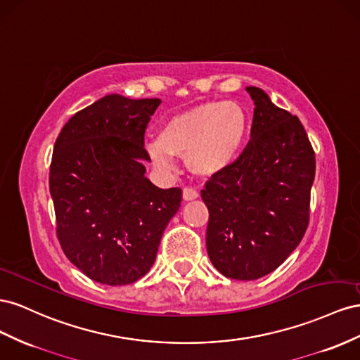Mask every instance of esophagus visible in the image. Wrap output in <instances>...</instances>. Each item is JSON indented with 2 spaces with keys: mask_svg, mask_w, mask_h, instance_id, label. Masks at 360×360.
Wrapping results in <instances>:
<instances>
[{
  "mask_svg": "<svg viewBox=\"0 0 360 360\" xmlns=\"http://www.w3.org/2000/svg\"><path fill=\"white\" fill-rule=\"evenodd\" d=\"M182 198H184V200H194V199L199 198V193L191 187H186L182 191Z\"/></svg>",
  "mask_w": 360,
  "mask_h": 360,
  "instance_id": "obj_1",
  "label": "esophagus"
}]
</instances>
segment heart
Instances as JSON below:
<instances>
[{"instance_id": "obj_1", "label": "heart", "mask_w": 360, "mask_h": 360, "mask_svg": "<svg viewBox=\"0 0 360 360\" xmlns=\"http://www.w3.org/2000/svg\"><path fill=\"white\" fill-rule=\"evenodd\" d=\"M248 134L249 115L241 105L211 101L170 116L148 150L162 170H170L173 157H179L186 158L190 172L210 178L231 166Z\"/></svg>"}]
</instances>
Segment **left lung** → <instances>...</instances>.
<instances>
[{"label":"left lung","instance_id":"obj_1","mask_svg":"<svg viewBox=\"0 0 360 360\" xmlns=\"http://www.w3.org/2000/svg\"><path fill=\"white\" fill-rule=\"evenodd\" d=\"M250 141L200 191L208 207L207 249L223 276L255 281L274 271L309 224L315 152L302 122L258 87Z\"/></svg>","mask_w":360,"mask_h":360}]
</instances>
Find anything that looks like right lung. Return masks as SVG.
<instances>
[{
  "label": "right lung",
  "mask_w": 360,
  "mask_h": 360,
  "mask_svg": "<svg viewBox=\"0 0 360 360\" xmlns=\"http://www.w3.org/2000/svg\"><path fill=\"white\" fill-rule=\"evenodd\" d=\"M161 101L107 95L75 112L56 140L49 169L57 238L91 281L127 285L155 262L181 188L145 176V131Z\"/></svg>",
  "instance_id": "right-lung-1"
}]
</instances>
